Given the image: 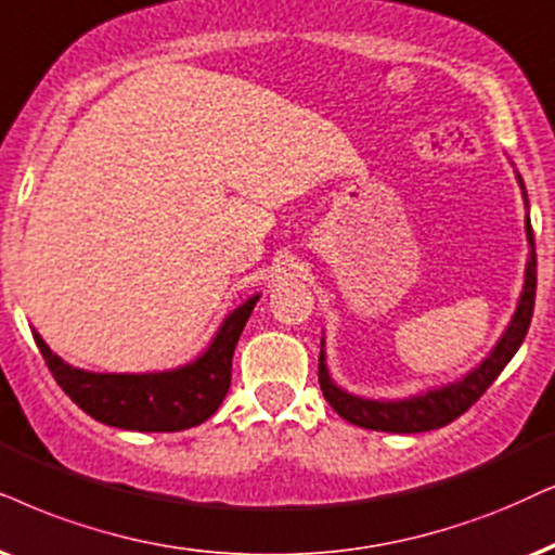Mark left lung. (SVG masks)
Here are the masks:
<instances>
[{
	"label": "left lung",
	"instance_id": "1",
	"mask_svg": "<svg viewBox=\"0 0 555 555\" xmlns=\"http://www.w3.org/2000/svg\"><path fill=\"white\" fill-rule=\"evenodd\" d=\"M517 181L522 179L517 173ZM525 194V186H522ZM528 205V196H525ZM525 233H528V269H525V286L517 301V310L512 314L507 330L500 338V343L492 348V353L483 359L474 371H468L459 382L446 384L440 389L423 391V395L406 397V399H366L348 395L338 384L330 378L327 363H325V340L320 343V389L335 412L348 423L366 427V430H384V433H427L438 430L455 417H461L479 399L483 391L492 387V382L502 374V369L512 361L517 348L522 346L525 335H528L532 307H535V284H538V261H535V237H532L530 217L525 220Z\"/></svg>",
	"mask_w": 555,
	"mask_h": 555
}]
</instances>
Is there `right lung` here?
<instances>
[{
  "label": "right lung",
  "instance_id": "right-lung-1",
  "mask_svg": "<svg viewBox=\"0 0 555 555\" xmlns=\"http://www.w3.org/2000/svg\"><path fill=\"white\" fill-rule=\"evenodd\" d=\"M256 301L258 294L245 299L222 320L199 359L158 374H94V371L74 369L72 363L59 359L38 333H33V338L59 387L87 415L122 430L177 433L202 425L222 404L230 389L237 338Z\"/></svg>",
  "mask_w": 555,
  "mask_h": 555
}]
</instances>
